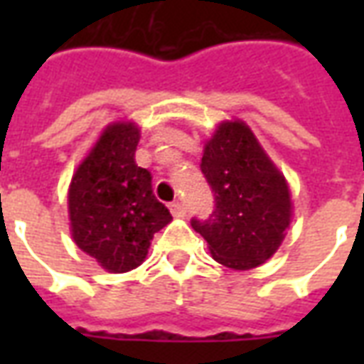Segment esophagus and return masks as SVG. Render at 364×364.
Returning <instances> with one entry per match:
<instances>
[{
  "label": "esophagus",
  "instance_id": "obj_1",
  "mask_svg": "<svg viewBox=\"0 0 364 364\" xmlns=\"http://www.w3.org/2000/svg\"><path fill=\"white\" fill-rule=\"evenodd\" d=\"M169 210H171L173 216H185V213H187V210H185V205L179 203V200H177V203H171V205H169Z\"/></svg>",
  "mask_w": 364,
  "mask_h": 364
}]
</instances>
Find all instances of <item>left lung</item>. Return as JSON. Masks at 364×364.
I'll use <instances>...</instances> for the list:
<instances>
[{"label": "left lung", "instance_id": "left-lung-1", "mask_svg": "<svg viewBox=\"0 0 364 364\" xmlns=\"http://www.w3.org/2000/svg\"><path fill=\"white\" fill-rule=\"evenodd\" d=\"M200 171L214 193V213L191 226L213 257L230 269H253L281 245L292 216L289 185L250 127L228 120L206 142Z\"/></svg>", "mask_w": 364, "mask_h": 364}]
</instances>
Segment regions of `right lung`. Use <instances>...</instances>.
Instances as JSON below:
<instances>
[{"label": "right lung", "instance_id": "right-lung-1", "mask_svg": "<svg viewBox=\"0 0 364 364\" xmlns=\"http://www.w3.org/2000/svg\"><path fill=\"white\" fill-rule=\"evenodd\" d=\"M138 140L134 122L109 124L80 164L68 193L74 242L111 273L138 267L154 234L171 222L151 191L150 171L136 166Z\"/></svg>", "mask_w": 364, "mask_h": 364}]
</instances>
